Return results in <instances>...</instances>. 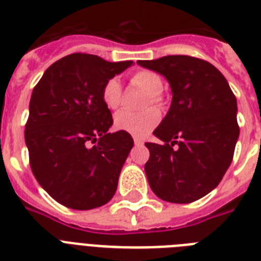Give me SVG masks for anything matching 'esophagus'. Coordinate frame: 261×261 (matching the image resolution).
<instances>
[{"label": "esophagus", "instance_id": "esophagus-1", "mask_svg": "<svg viewBox=\"0 0 261 261\" xmlns=\"http://www.w3.org/2000/svg\"><path fill=\"white\" fill-rule=\"evenodd\" d=\"M134 143H135V145H143V139L134 138Z\"/></svg>", "mask_w": 261, "mask_h": 261}]
</instances>
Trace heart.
<instances>
[{"label":"heart","mask_w":261,"mask_h":261,"mask_svg":"<svg viewBox=\"0 0 261 261\" xmlns=\"http://www.w3.org/2000/svg\"><path fill=\"white\" fill-rule=\"evenodd\" d=\"M131 81L134 85L149 94L146 106L149 101L151 104H159V93L163 90V80L157 73L150 70H139L133 74ZM102 101L107 108L116 110L122 101V88L118 79L108 80L101 90ZM160 120V112L155 108H149L142 114H133L128 111H120L115 115V127L120 131L128 133L135 137H143L155 127Z\"/></svg>","instance_id":"1"}]
</instances>
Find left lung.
<instances>
[{
  "mask_svg": "<svg viewBox=\"0 0 261 261\" xmlns=\"http://www.w3.org/2000/svg\"><path fill=\"white\" fill-rule=\"evenodd\" d=\"M137 63L164 75L172 92L169 111L153 131L164 143H145L149 186L165 202H195L230 167L240 135L237 100L222 73L202 59L168 55Z\"/></svg>",
  "mask_w": 261,
  "mask_h": 261,
  "instance_id": "1",
  "label": "left lung"
}]
</instances>
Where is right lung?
<instances>
[{
  "mask_svg": "<svg viewBox=\"0 0 261 261\" xmlns=\"http://www.w3.org/2000/svg\"><path fill=\"white\" fill-rule=\"evenodd\" d=\"M133 63L70 54L53 63L32 90L25 126L31 169L63 206L90 210L116 192L134 141L124 131H108L114 120L101 90Z\"/></svg>",
  "mask_w": 261,
  "mask_h": 261,
  "instance_id": "obj_1",
  "label": "right lung"
}]
</instances>
